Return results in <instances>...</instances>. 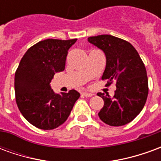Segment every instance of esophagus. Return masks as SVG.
Listing matches in <instances>:
<instances>
[{
    "mask_svg": "<svg viewBox=\"0 0 161 161\" xmlns=\"http://www.w3.org/2000/svg\"><path fill=\"white\" fill-rule=\"evenodd\" d=\"M82 95L85 97H91L93 96V93H91V92H82Z\"/></svg>",
    "mask_w": 161,
    "mask_h": 161,
    "instance_id": "esophagus-1",
    "label": "esophagus"
}]
</instances>
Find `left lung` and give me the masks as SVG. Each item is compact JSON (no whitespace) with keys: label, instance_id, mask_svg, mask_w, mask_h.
<instances>
[{"label":"left lung","instance_id":"1","mask_svg":"<svg viewBox=\"0 0 161 161\" xmlns=\"http://www.w3.org/2000/svg\"><path fill=\"white\" fill-rule=\"evenodd\" d=\"M88 41L101 49L106 57L102 79H108V84L115 81L116 84L112 97L98 93L104 101L99 118L109 126H123L140 114L147 101L148 81L145 65L128 41L108 34L90 37Z\"/></svg>","mask_w":161,"mask_h":161}]
</instances>
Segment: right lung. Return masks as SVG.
Segmentation results:
<instances>
[{
  "label": "right lung",
  "instance_id": "add662e5",
  "mask_svg": "<svg viewBox=\"0 0 161 161\" xmlns=\"http://www.w3.org/2000/svg\"><path fill=\"white\" fill-rule=\"evenodd\" d=\"M76 41L42 40L30 47L19 62L14 77L16 103L36 128L49 130L63 124L80 97L75 90L55 93L50 85L55 73L64 70L68 50Z\"/></svg>",
  "mask_w": 161,
  "mask_h": 161
}]
</instances>
